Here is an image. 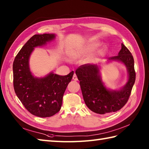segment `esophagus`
I'll use <instances>...</instances> for the list:
<instances>
[{
  "label": "esophagus",
  "mask_w": 149,
  "mask_h": 149,
  "mask_svg": "<svg viewBox=\"0 0 149 149\" xmlns=\"http://www.w3.org/2000/svg\"><path fill=\"white\" fill-rule=\"evenodd\" d=\"M72 79H73V80H74V81H77V80H78L77 75H76V74H74V75H73Z\"/></svg>",
  "instance_id": "1"
}]
</instances>
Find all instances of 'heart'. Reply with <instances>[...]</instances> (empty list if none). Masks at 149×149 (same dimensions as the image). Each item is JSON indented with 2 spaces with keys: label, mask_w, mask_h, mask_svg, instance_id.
Here are the masks:
<instances>
[{
  "label": "heart",
  "mask_w": 149,
  "mask_h": 149,
  "mask_svg": "<svg viewBox=\"0 0 149 149\" xmlns=\"http://www.w3.org/2000/svg\"><path fill=\"white\" fill-rule=\"evenodd\" d=\"M99 43H89L85 45L79 52H77L75 54L74 56V58H83L84 56H86L88 55H90L91 53L99 48Z\"/></svg>",
  "instance_id": "obj_1"
}]
</instances>
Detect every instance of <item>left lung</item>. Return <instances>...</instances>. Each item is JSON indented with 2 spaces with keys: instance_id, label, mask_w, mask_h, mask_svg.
I'll use <instances>...</instances> for the list:
<instances>
[{
  "instance_id": "left-lung-1",
  "label": "left lung",
  "mask_w": 149,
  "mask_h": 149,
  "mask_svg": "<svg viewBox=\"0 0 149 149\" xmlns=\"http://www.w3.org/2000/svg\"><path fill=\"white\" fill-rule=\"evenodd\" d=\"M109 60L121 62L127 68L128 81L120 90L106 88L97 65H83L75 71L85 104L91 111L100 115H108L122 108L130 97L136 79L133 57L123 43L118 55L111 57Z\"/></svg>"
}]
</instances>
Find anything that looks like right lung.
<instances>
[{"label": "right lung", "mask_w": 149, "mask_h": 149, "mask_svg": "<svg viewBox=\"0 0 149 149\" xmlns=\"http://www.w3.org/2000/svg\"><path fill=\"white\" fill-rule=\"evenodd\" d=\"M55 37L54 34L34 35L22 47L13 65L16 95L28 111L42 118L59 111L63 95L74 75V71L66 75L50 72L45 77H35L30 70L29 60L34 48L46 45Z\"/></svg>", "instance_id": "right-lung-1"}]
</instances>
